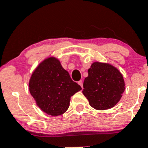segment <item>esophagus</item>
Here are the masks:
<instances>
[{
    "mask_svg": "<svg viewBox=\"0 0 148 148\" xmlns=\"http://www.w3.org/2000/svg\"><path fill=\"white\" fill-rule=\"evenodd\" d=\"M78 84H79L80 86H81V88H83V81H78Z\"/></svg>",
    "mask_w": 148,
    "mask_h": 148,
    "instance_id": "1",
    "label": "esophagus"
}]
</instances>
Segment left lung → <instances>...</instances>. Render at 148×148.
<instances>
[{"label": "left lung", "mask_w": 148, "mask_h": 148, "mask_svg": "<svg viewBox=\"0 0 148 148\" xmlns=\"http://www.w3.org/2000/svg\"><path fill=\"white\" fill-rule=\"evenodd\" d=\"M84 79L83 94L89 105L96 110L113 108L120 101L125 90L123 75L108 63L95 62L88 70Z\"/></svg>", "instance_id": "left-lung-1"}]
</instances>
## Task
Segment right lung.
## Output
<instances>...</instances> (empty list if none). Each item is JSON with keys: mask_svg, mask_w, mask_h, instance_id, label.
<instances>
[{"mask_svg": "<svg viewBox=\"0 0 148 148\" xmlns=\"http://www.w3.org/2000/svg\"><path fill=\"white\" fill-rule=\"evenodd\" d=\"M29 90L43 112L57 116L67 111L70 97L81 87L71 79L60 60L52 57L43 60L33 71Z\"/></svg>", "mask_w": 148, "mask_h": 148, "instance_id": "obj_1", "label": "right lung"}]
</instances>
